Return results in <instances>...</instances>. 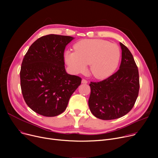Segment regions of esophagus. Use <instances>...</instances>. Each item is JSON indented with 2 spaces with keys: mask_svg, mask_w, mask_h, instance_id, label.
<instances>
[{
  "mask_svg": "<svg viewBox=\"0 0 158 158\" xmlns=\"http://www.w3.org/2000/svg\"><path fill=\"white\" fill-rule=\"evenodd\" d=\"M81 82H82V84H87L88 83V81L86 79H82V81H81Z\"/></svg>",
  "mask_w": 158,
  "mask_h": 158,
  "instance_id": "obj_1",
  "label": "esophagus"
}]
</instances>
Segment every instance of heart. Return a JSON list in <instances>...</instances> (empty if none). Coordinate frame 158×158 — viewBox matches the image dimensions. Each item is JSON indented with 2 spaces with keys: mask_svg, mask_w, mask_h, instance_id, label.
Instances as JSON below:
<instances>
[{
  "mask_svg": "<svg viewBox=\"0 0 158 158\" xmlns=\"http://www.w3.org/2000/svg\"><path fill=\"white\" fill-rule=\"evenodd\" d=\"M75 51L67 50L64 60L73 73H83L89 63V72L99 79L109 77L114 72L120 59L117 45L100 39L82 40L74 45Z\"/></svg>",
  "mask_w": 158,
  "mask_h": 158,
  "instance_id": "1",
  "label": "heart"
}]
</instances>
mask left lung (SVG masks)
Wrapping results in <instances>:
<instances>
[{"mask_svg": "<svg viewBox=\"0 0 158 158\" xmlns=\"http://www.w3.org/2000/svg\"><path fill=\"white\" fill-rule=\"evenodd\" d=\"M122 61L119 70L100 82H91L88 100L89 110L95 117L113 120L128 113L138 95V67L129 50L122 43Z\"/></svg>", "mask_w": 158, "mask_h": 158, "instance_id": "left-lung-1", "label": "left lung"}]
</instances>
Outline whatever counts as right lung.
Wrapping results in <instances>:
<instances>
[{
  "label": "right lung",
  "mask_w": 158,
  "mask_h": 158,
  "mask_svg": "<svg viewBox=\"0 0 158 158\" xmlns=\"http://www.w3.org/2000/svg\"><path fill=\"white\" fill-rule=\"evenodd\" d=\"M74 38L48 35L33 43L25 55L20 70V86L30 108L45 117H55L67 107L81 79L67 73L64 51Z\"/></svg>",
  "instance_id": "right-lung-1"
}]
</instances>
